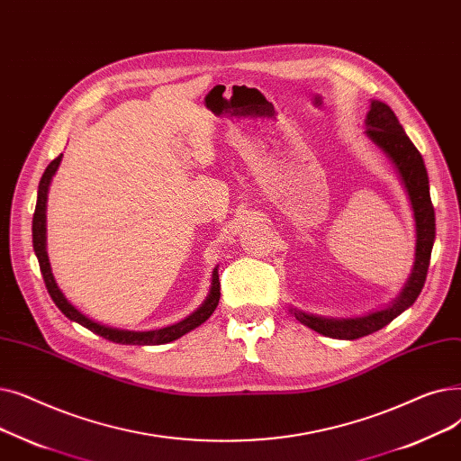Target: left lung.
I'll use <instances>...</instances> for the list:
<instances>
[{
    "label": "left lung",
    "instance_id": "left-lung-1",
    "mask_svg": "<svg viewBox=\"0 0 461 461\" xmlns=\"http://www.w3.org/2000/svg\"><path fill=\"white\" fill-rule=\"evenodd\" d=\"M366 133L374 140L386 156L396 165L400 176L403 180V185L409 193L411 206L414 212L416 221V253H414V267L412 274L402 291L400 298L393 302L390 308L371 313L367 317L360 319H322L315 315H305L302 312H294V317L310 326L312 330L336 338V339H358L367 334H374L381 330L383 326L392 322L400 313H403L409 305L414 303L422 293V287L426 283L429 258H431V248L435 240V212L429 196V182L428 172L420 151L411 142V139L405 135V131L400 123V120L393 114L392 108L381 101L371 103V111L367 113L366 120Z\"/></svg>",
    "mask_w": 461,
    "mask_h": 461
}]
</instances>
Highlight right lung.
<instances>
[{
  "label": "right lung",
  "instance_id": "obj_1",
  "mask_svg": "<svg viewBox=\"0 0 461 461\" xmlns=\"http://www.w3.org/2000/svg\"><path fill=\"white\" fill-rule=\"evenodd\" d=\"M59 161H61V153L47 167L45 174L41 176L39 191H37V204H35V213H33V225H32L33 249H35V255H37V260H39V268H41L42 279H45L49 294L59 308V312L68 319L86 326L87 330L95 332L97 336H103L104 339H111L114 343H122V345H163V343H168V341L182 338L184 334L193 330V328L203 324L215 312L217 303H219V296H221V293H219L221 285H219L217 268L212 274L210 294H208L206 302L201 305V308L196 310L193 315H189L187 319H184L176 324H172V326L161 328V330H151V332L116 330V328H108V326H103L99 322H94L92 319H87L86 315H82L77 308H73V305L68 302V298H65L61 294V291L58 289L54 276L50 272V262H49V255H47V225H45L47 223V193H49L50 180H52V176L59 167Z\"/></svg>",
  "mask_w": 461,
  "mask_h": 461
}]
</instances>
